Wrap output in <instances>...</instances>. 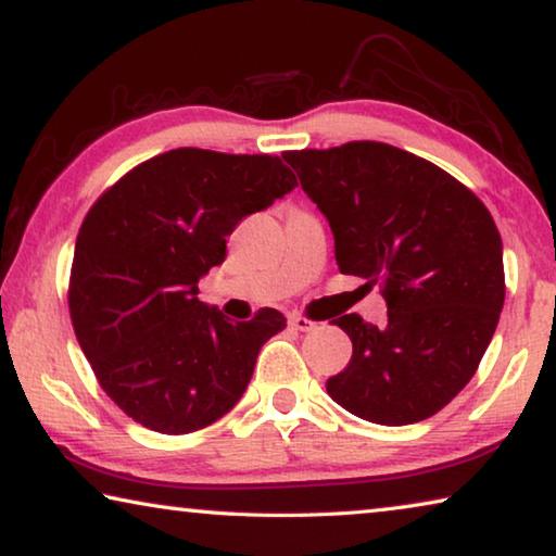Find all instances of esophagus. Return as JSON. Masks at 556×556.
<instances>
[{
    "label": "esophagus",
    "instance_id": "1",
    "mask_svg": "<svg viewBox=\"0 0 556 556\" xmlns=\"http://www.w3.org/2000/svg\"><path fill=\"white\" fill-rule=\"evenodd\" d=\"M288 327H290V330H295V332H311L313 327H315V323L307 320L305 315H290L288 317Z\"/></svg>",
    "mask_w": 556,
    "mask_h": 556
}]
</instances>
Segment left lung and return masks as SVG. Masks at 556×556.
Wrapping results in <instances>:
<instances>
[{
	"label": "left lung",
	"mask_w": 556,
	"mask_h": 556,
	"mask_svg": "<svg viewBox=\"0 0 556 556\" xmlns=\"http://www.w3.org/2000/svg\"><path fill=\"white\" fill-rule=\"evenodd\" d=\"M283 160L327 216L340 273L379 286L387 323L334 325L352 359L327 394L381 426L424 421L476 375L505 303L503 241L488 206L433 162L357 140Z\"/></svg>",
	"instance_id": "left-lung-1"
}]
</instances>
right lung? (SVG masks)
Masks as SVG:
<instances>
[{"mask_svg": "<svg viewBox=\"0 0 556 556\" xmlns=\"http://www.w3.org/2000/svg\"><path fill=\"white\" fill-rule=\"evenodd\" d=\"M298 181L273 154L179 148L108 187L80 224L68 280L76 340L98 384L132 421L192 433L229 414L263 342L286 327L261 307L229 323L197 298L226 236Z\"/></svg>", "mask_w": 556, "mask_h": 556, "instance_id": "1", "label": "right lung"}]
</instances>
